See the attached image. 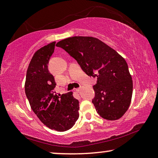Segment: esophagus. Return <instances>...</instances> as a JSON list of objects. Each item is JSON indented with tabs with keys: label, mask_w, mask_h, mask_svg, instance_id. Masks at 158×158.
Listing matches in <instances>:
<instances>
[{
	"label": "esophagus",
	"mask_w": 158,
	"mask_h": 158,
	"mask_svg": "<svg viewBox=\"0 0 158 158\" xmlns=\"http://www.w3.org/2000/svg\"><path fill=\"white\" fill-rule=\"evenodd\" d=\"M81 88H77V89H76L75 90H76V91H77V92H79V91H81Z\"/></svg>",
	"instance_id": "obj_1"
}]
</instances>
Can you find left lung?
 I'll return each instance as SVG.
<instances>
[{
	"mask_svg": "<svg viewBox=\"0 0 158 158\" xmlns=\"http://www.w3.org/2000/svg\"><path fill=\"white\" fill-rule=\"evenodd\" d=\"M76 60L89 77H96L92 100L100 116L116 120L124 114L130 106L133 81L125 60L101 40L91 36L69 37L57 42Z\"/></svg>",
	"mask_w": 158,
	"mask_h": 158,
	"instance_id": "1",
	"label": "left lung"
}]
</instances>
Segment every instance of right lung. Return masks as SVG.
<instances>
[{
  "label": "right lung",
  "mask_w": 158,
  "mask_h": 158,
  "mask_svg": "<svg viewBox=\"0 0 158 158\" xmlns=\"http://www.w3.org/2000/svg\"><path fill=\"white\" fill-rule=\"evenodd\" d=\"M56 41L39 49L30 61L26 75L25 94L41 122L51 129L65 131L71 129L79 117V101L73 93L57 96L54 77L48 69Z\"/></svg>",
  "instance_id": "obj_1"
}]
</instances>
